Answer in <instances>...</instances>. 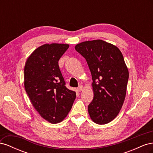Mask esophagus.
<instances>
[{"label":"esophagus","mask_w":153,"mask_h":153,"mask_svg":"<svg viewBox=\"0 0 153 153\" xmlns=\"http://www.w3.org/2000/svg\"><path fill=\"white\" fill-rule=\"evenodd\" d=\"M82 89H83V86H82V85H79V87H78L77 88V91H78V92L82 91Z\"/></svg>","instance_id":"34e87169"}]
</instances>
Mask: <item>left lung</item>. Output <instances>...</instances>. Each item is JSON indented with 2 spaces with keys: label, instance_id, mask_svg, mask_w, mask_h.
Here are the masks:
<instances>
[{
  "label": "left lung",
  "instance_id": "8db88e82",
  "mask_svg": "<svg viewBox=\"0 0 153 153\" xmlns=\"http://www.w3.org/2000/svg\"><path fill=\"white\" fill-rule=\"evenodd\" d=\"M91 73L94 97L88 106L92 121L98 124L117 116L126 94L129 71L120 50L101 39L86 41L75 46Z\"/></svg>",
  "mask_w": 153,
  "mask_h": 153
}]
</instances>
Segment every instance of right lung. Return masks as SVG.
Instances as JSON below:
<instances>
[{
  "instance_id": "add662e5",
  "label": "right lung",
  "mask_w": 153,
  "mask_h": 153,
  "mask_svg": "<svg viewBox=\"0 0 153 153\" xmlns=\"http://www.w3.org/2000/svg\"><path fill=\"white\" fill-rule=\"evenodd\" d=\"M69 47L41 45L27 58L24 68V87L30 102L41 117L52 124L66 117L76 98V92L65 86L58 62Z\"/></svg>"
}]
</instances>
